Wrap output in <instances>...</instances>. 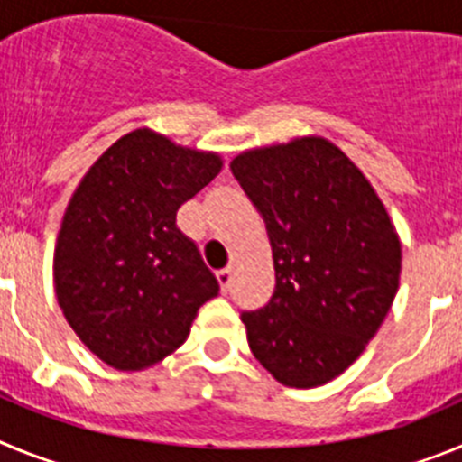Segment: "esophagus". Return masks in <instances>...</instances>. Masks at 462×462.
<instances>
[{
  "mask_svg": "<svg viewBox=\"0 0 462 462\" xmlns=\"http://www.w3.org/2000/svg\"><path fill=\"white\" fill-rule=\"evenodd\" d=\"M217 280H219V287H222V291L226 293L228 289H231V280H234V271H231V268H222V271H217Z\"/></svg>",
  "mask_w": 462,
  "mask_h": 462,
  "instance_id": "esophagus-1",
  "label": "esophagus"
}]
</instances>
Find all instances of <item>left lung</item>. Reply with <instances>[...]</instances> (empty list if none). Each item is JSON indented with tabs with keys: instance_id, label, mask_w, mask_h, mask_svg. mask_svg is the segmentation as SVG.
<instances>
[{
	"instance_id": "left-lung-1",
	"label": "left lung",
	"mask_w": 462,
	"mask_h": 462,
	"mask_svg": "<svg viewBox=\"0 0 462 462\" xmlns=\"http://www.w3.org/2000/svg\"><path fill=\"white\" fill-rule=\"evenodd\" d=\"M231 171L275 261L271 300L240 314L252 354L284 386H321L361 356L393 303L402 254L389 212L326 138L250 150Z\"/></svg>"
}]
</instances>
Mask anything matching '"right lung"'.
<instances>
[{"label":"right lung","mask_w":462,"mask_h":462,"mask_svg":"<svg viewBox=\"0 0 462 462\" xmlns=\"http://www.w3.org/2000/svg\"><path fill=\"white\" fill-rule=\"evenodd\" d=\"M222 169L150 129L113 143L73 191L55 247V293L89 352L143 370L175 352L217 277L178 210Z\"/></svg>","instance_id":"right-lung-1"}]
</instances>
